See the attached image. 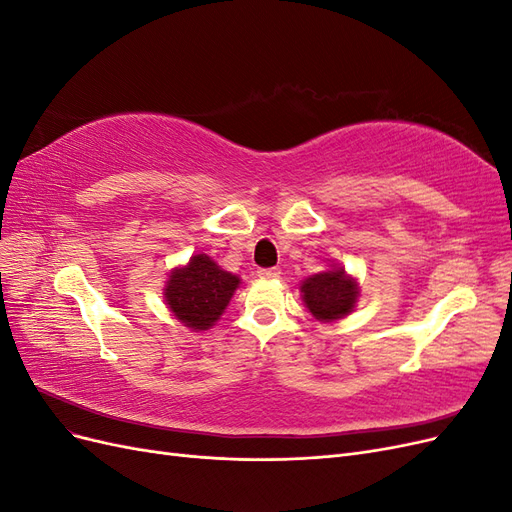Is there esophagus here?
Segmentation results:
<instances>
[{
	"mask_svg": "<svg viewBox=\"0 0 512 512\" xmlns=\"http://www.w3.org/2000/svg\"><path fill=\"white\" fill-rule=\"evenodd\" d=\"M258 277H262V280H277L280 269H258Z\"/></svg>",
	"mask_w": 512,
	"mask_h": 512,
	"instance_id": "1",
	"label": "esophagus"
}]
</instances>
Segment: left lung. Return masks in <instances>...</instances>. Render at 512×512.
Returning <instances> with one entry per match:
<instances>
[{
  "label": "left lung",
  "mask_w": 512,
  "mask_h": 512,
  "mask_svg": "<svg viewBox=\"0 0 512 512\" xmlns=\"http://www.w3.org/2000/svg\"><path fill=\"white\" fill-rule=\"evenodd\" d=\"M299 290L307 312L318 322L327 324L352 314L361 297L359 280L337 262L329 265V269L305 277Z\"/></svg>",
  "instance_id": "1"
}]
</instances>
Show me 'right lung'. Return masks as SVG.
Listing matches in <instances>:
<instances>
[{
	"label": "right lung",
	"mask_w": 512,
	"mask_h": 512,
	"mask_svg": "<svg viewBox=\"0 0 512 512\" xmlns=\"http://www.w3.org/2000/svg\"><path fill=\"white\" fill-rule=\"evenodd\" d=\"M241 277L224 271L207 254H194L168 273L164 303L168 312L190 331H209L228 307Z\"/></svg>",
	"instance_id": "obj_1"
}]
</instances>
